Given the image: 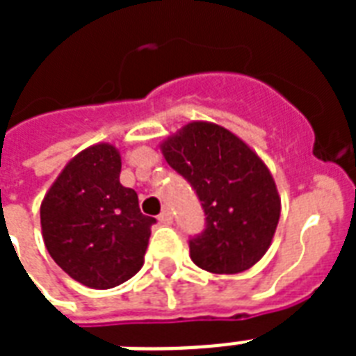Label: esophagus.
<instances>
[{
    "label": "esophagus",
    "mask_w": 356,
    "mask_h": 356,
    "mask_svg": "<svg viewBox=\"0 0 356 356\" xmlns=\"http://www.w3.org/2000/svg\"><path fill=\"white\" fill-rule=\"evenodd\" d=\"M159 222L162 223V225H170V223L173 222V216H172V212L168 211V209H164V211L159 214Z\"/></svg>",
    "instance_id": "34e87169"
}]
</instances>
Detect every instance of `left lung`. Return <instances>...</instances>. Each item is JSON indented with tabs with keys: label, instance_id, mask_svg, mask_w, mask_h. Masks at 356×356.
I'll list each match as a JSON object with an SVG mask.
<instances>
[{
	"label": "left lung",
	"instance_id": "8db88e82",
	"mask_svg": "<svg viewBox=\"0 0 356 356\" xmlns=\"http://www.w3.org/2000/svg\"><path fill=\"white\" fill-rule=\"evenodd\" d=\"M170 166L194 188L205 229L190 236V259L211 273L249 270L275 234L281 200L270 170L231 131L207 122L184 125L162 144Z\"/></svg>",
	"mask_w": 356,
	"mask_h": 356
}]
</instances>
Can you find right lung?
<instances>
[{"instance_id":"obj_1","label":"right lung","mask_w":356,"mask_h":356,"mask_svg":"<svg viewBox=\"0 0 356 356\" xmlns=\"http://www.w3.org/2000/svg\"><path fill=\"white\" fill-rule=\"evenodd\" d=\"M114 145L81 151L53 183L40 207L42 236L51 259L81 284L107 290L144 264L155 218L140 212L138 195L120 184Z\"/></svg>"}]
</instances>
